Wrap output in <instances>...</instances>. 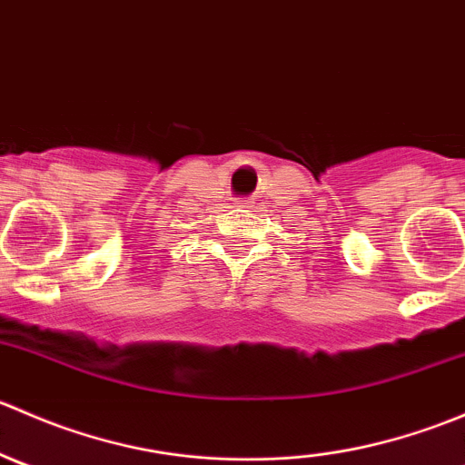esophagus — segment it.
I'll list each match as a JSON object with an SVG mask.
<instances>
[{
  "label": "esophagus",
  "mask_w": 465,
  "mask_h": 465,
  "mask_svg": "<svg viewBox=\"0 0 465 465\" xmlns=\"http://www.w3.org/2000/svg\"><path fill=\"white\" fill-rule=\"evenodd\" d=\"M241 206H250V204H247V203H241Z\"/></svg>",
  "instance_id": "34e87169"
}]
</instances>
